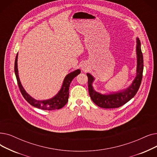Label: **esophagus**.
<instances>
[{"label": "esophagus", "mask_w": 157, "mask_h": 157, "mask_svg": "<svg viewBox=\"0 0 157 157\" xmlns=\"http://www.w3.org/2000/svg\"><path fill=\"white\" fill-rule=\"evenodd\" d=\"M86 69H87V67H86V65L85 63L83 64L82 66H81V70H82V71H85L86 70Z\"/></svg>", "instance_id": "obj_1"}]
</instances>
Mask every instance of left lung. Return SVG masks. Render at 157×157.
Returning a JSON list of instances; mask_svg holds the SVG:
<instances>
[{"instance_id":"obj_1","label":"left lung","mask_w":157,"mask_h":157,"mask_svg":"<svg viewBox=\"0 0 157 157\" xmlns=\"http://www.w3.org/2000/svg\"><path fill=\"white\" fill-rule=\"evenodd\" d=\"M136 54H137V71L136 76L132 83L128 87L121 91L110 92V94H101L95 91L92 86L95 78L90 73H86L88 76V86L89 95L94 103L98 106L103 108H119L126 104L132 99L137 94L140 87L142 78L143 55L141 51L140 41L139 38H136Z\"/></svg>"}]
</instances>
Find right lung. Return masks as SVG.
<instances>
[{"label":"right lung","mask_w":157,"mask_h":157,"mask_svg":"<svg viewBox=\"0 0 157 157\" xmlns=\"http://www.w3.org/2000/svg\"><path fill=\"white\" fill-rule=\"evenodd\" d=\"M18 53L15 58V73L17 78V83L20 88V90L21 92L23 97L28 102V103L36 108L42 109L44 110H58L63 108L67 103L68 99H69V87L70 84L72 79L77 76L78 74H80L81 71L79 69H77L69 74H68L65 77L62 86L59 91L51 99L46 100H36L32 98L29 94L26 92L24 87L22 86L21 82L20 81L19 76H18Z\"/></svg>","instance_id":"1"}]
</instances>
